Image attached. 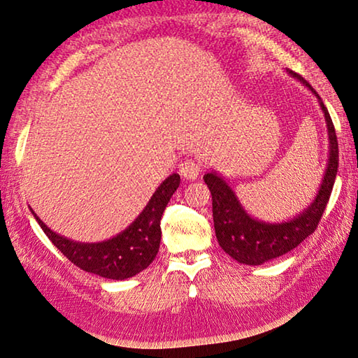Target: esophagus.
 <instances>
[{
    "label": "esophagus",
    "mask_w": 358,
    "mask_h": 358,
    "mask_svg": "<svg viewBox=\"0 0 358 358\" xmlns=\"http://www.w3.org/2000/svg\"><path fill=\"white\" fill-rule=\"evenodd\" d=\"M201 173V166L200 163L192 160V158H187V160H184L182 163L179 164V174L182 176L184 179H196L198 176H200Z\"/></svg>",
    "instance_id": "34e87169"
}]
</instances>
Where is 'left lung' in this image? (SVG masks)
Returning <instances> with one entry per match:
<instances>
[{
    "label": "left lung",
    "mask_w": 358,
    "mask_h": 358,
    "mask_svg": "<svg viewBox=\"0 0 358 358\" xmlns=\"http://www.w3.org/2000/svg\"><path fill=\"white\" fill-rule=\"evenodd\" d=\"M288 73L298 78L302 85H306L318 97V103H320L322 112L325 115L328 128L329 157L327 171L323 176L320 190H318L315 200L310 203V206H307L304 211L299 213L291 221L280 224L262 222L251 217L245 211L235 192L230 189V185L225 182L221 176H217V173L211 171L203 176L205 184L213 195V221L219 246L235 261H238L240 264H248V266H259V264L287 255L288 251L294 250L310 234L315 232L317 225L323 216V211L327 208L329 195H331L334 179H336L338 174V137L325 103L322 102L320 96L301 75L294 73L293 70H288Z\"/></svg>",
    "instance_id": "1"
}]
</instances>
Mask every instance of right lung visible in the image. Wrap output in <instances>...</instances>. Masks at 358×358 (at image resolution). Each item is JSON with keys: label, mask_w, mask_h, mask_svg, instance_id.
Returning <instances> with one entry per match:
<instances>
[{"label": "right lung", "mask_w": 358, "mask_h": 358, "mask_svg": "<svg viewBox=\"0 0 358 358\" xmlns=\"http://www.w3.org/2000/svg\"><path fill=\"white\" fill-rule=\"evenodd\" d=\"M179 182L180 176L176 173L164 179L136 221L122 234L101 243H80L65 238L52 232L35 211L31 213L54 246L76 267L103 278L124 280L142 272L155 259L160 250L163 211Z\"/></svg>", "instance_id": "right-lung-1"}]
</instances>
